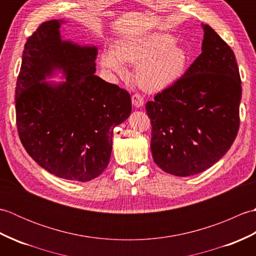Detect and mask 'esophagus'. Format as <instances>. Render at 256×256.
I'll return each instance as SVG.
<instances>
[{"label":"esophagus","instance_id":"34e87169","mask_svg":"<svg viewBox=\"0 0 256 256\" xmlns=\"http://www.w3.org/2000/svg\"><path fill=\"white\" fill-rule=\"evenodd\" d=\"M132 103L135 108H140L144 104V99L140 94H135L132 96Z\"/></svg>","mask_w":256,"mask_h":256}]
</instances>
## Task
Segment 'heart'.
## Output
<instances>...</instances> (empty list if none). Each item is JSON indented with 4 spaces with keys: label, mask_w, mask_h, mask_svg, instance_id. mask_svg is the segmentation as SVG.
<instances>
[{
    "label": "heart",
    "mask_w": 256,
    "mask_h": 256,
    "mask_svg": "<svg viewBox=\"0 0 256 256\" xmlns=\"http://www.w3.org/2000/svg\"><path fill=\"white\" fill-rule=\"evenodd\" d=\"M187 58L186 50L176 45L172 35L152 32L118 40L113 50L102 54L101 64L118 74L126 72L124 62L136 64L138 86L156 92L168 88L182 77Z\"/></svg>",
    "instance_id": "heart-1"
}]
</instances>
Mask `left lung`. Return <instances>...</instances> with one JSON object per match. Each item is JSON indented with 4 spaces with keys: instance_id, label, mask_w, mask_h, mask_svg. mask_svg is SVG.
Returning a JSON list of instances; mask_svg holds the SVG:
<instances>
[{
    "instance_id": "left-lung-1",
    "label": "left lung",
    "mask_w": 256,
    "mask_h": 256,
    "mask_svg": "<svg viewBox=\"0 0 256 256\" xmlns=\"http://www.w3.org/2000/svg\"><path fill=\"white\" fill-rule=\"evenodd\" d=\"M201 25L202 52L182 78L146 103L155 164L179 177L216 164L240 125L242 88L234 52L209 25Z\"/></svg>"
}]
</instances>
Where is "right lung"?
<instances>
[{"label":"right lung","instance_id":"add662e5","mask_svg":"<svg viewBox=\"0 0 256 256\" xmlns=\"http://www.w3.org/2000/svg\"><path fill=\"white\" fill-rule=\"evenodd\" d=\"M62 23L45 22L26 42L15 90L16 125L38 165L84 182L108 167L113 128L130 116L132 102L126 90L94 74L96 46L62 40ZM58 70L66 80L44 81Z\"/></svg>","mask_w":256,"mask_h":256}]
</instances>
